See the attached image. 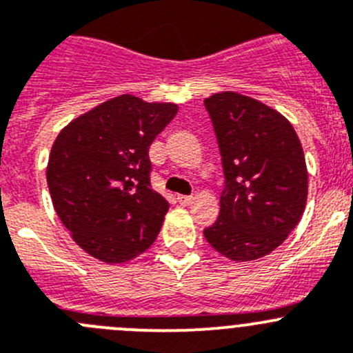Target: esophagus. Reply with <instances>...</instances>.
Here are the masks:
<instances>
[{
    "label": "esophagus",
    "instance_id": "obj_1",
    "mask_svg": "<svg viewBox=\"0 0 353 353\" xmlns=\"http://www.w3.org/2000/svg\"><path fill=\"white\" fill-rule=\"evenodd\" d=\"M176 199H179L180 204H183V206H187V204L192 203L194 197H192V196H179V197H176Z\"/></svg>",
    "mask_w": 353,
    "mask_h": 353
}]
</instances>
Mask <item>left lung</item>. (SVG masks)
<instances>
[{
	"instance_id": "1",
	"label": "left lung",
	"mask_w": 353,
	"mask_h": 353,
	"mask_svg": "<svg viewBox=\"0 0 353 353\" xmlns=\"http://www.w3.org/2000/svg\"><path fill=\"white\" fill-rule=\"evenodd\" d=\"M220 147L225 187L208 243L234 261L265 256L301 220L308 173L300 139L272 107L236 92L204 100Z\"/></svg>"
}]
</instances>
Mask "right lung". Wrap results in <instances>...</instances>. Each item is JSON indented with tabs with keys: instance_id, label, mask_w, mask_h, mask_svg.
I'll return each mask as SVG.
<instances>
[{
	"instance_id": "obj_1",
	"label": "right lung",
	"mask_w": 353,
	"mask_h": 353,
	"mask_svg": "<svg viewBox=\"0 0 353 353\" xmlns=\"http://www.w3.org/2000/svg\"><path fill=\"white\" fill-rule=\"evenodd\" d=\"M176 112V103L119 95L70 121L53 142V208L97 260L124 263L156 241L170 203L150 187L149 147Z\"/></svg>"
}]
</instances>
